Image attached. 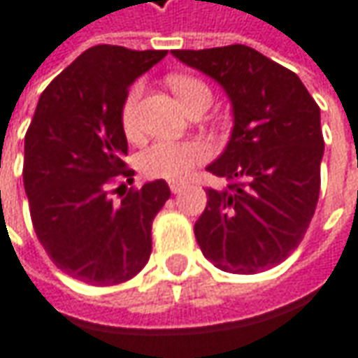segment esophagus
I'll return each instance as SVG.
<instances>
[{
  "mask_svg": "<svg viewBox=\"0 0 358 358\" xmlns=\"http://www.w3.org/2000/svg\"><path fill=\"white\" fill-rule=\"evenodd\" d=\"M168 186H170V192H172V194H178V192L182 190V188H184L186 184H184V182H174V180H172V182H170Z\"/></svg>",
  "mask_w": 358,
  "mask_h": 358,
  "instance_id": "34e87169",
  "label": "esophagus"
}]
</instances>
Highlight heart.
<instances>
[{
	"mask_svg": "<svg viewBox=\"0 0 358 358\" xmlns=\"http://www.w3.org/2000/svg\"><path fill=\"white\" fill-rule=\"evenodd\" d=\"M170 87L178 101L188 108L200 99H210L212 93L203 80L196 77H186V75H176L170 79ZM142 87L134 85L130 89L120 108V122L127 136L134 138L141 132V118H138V101H141ZM210 150L208 146L200 141H158L150 144L146 150H142L138 164L141 170L148 178H166L180 180L186 178L194 168L208 160Z\"/></svg>",
	"mask_w": 358,
	"mask_h": 358,
	"instance_id": "heart-1",
	"label": "heart"
}]
</instances>
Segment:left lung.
<instances>
[{
    "label": "left lung",
    "mask_w": 358,
    "mask_h": 358,
    "mask_svg": "<svg viewBox=\"0 0 358 358\" xmlns=\"http://www.w3.org/2000/svg\"><path fill=\"white\" fill-rule=\"evenodd\" d=\"M172 53L216 79L234 105L228 148L208 166L228 184L206 188L194 226L203 257L241 275L275 267L301 243L319 200V105L293 71L248 45Z\"/></svg>",
    "instance_id": "8db88e82"
}]
</instances>
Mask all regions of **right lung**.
I'll use <instances>...</instances> for the list:
<instances>
[{"label":"right lung","mask_w":358,"mask_h":358,"mask_svg":"<svg viewBox=\"0 0 358 358\" xmlns=\"http://www.w3.org/2000/svg\"><path fill=\"white\" fill-rule=\"evenodd\" d=\"M168 51L94 45L47 85L25 132L23 186L33 229L69 278L117 285L134 278L152 252V220L170 198L164 180L142 188L122 160L129 142L122 101L136 77ZM117 193L121 200H112Z\"/></svg>","instance_id":"right-lung-1"}]
</instances>
